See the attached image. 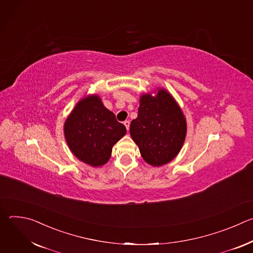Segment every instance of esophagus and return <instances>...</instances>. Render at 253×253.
I'll use <instances>...</instances> for the list:
<instances>
[{
	"label": "esophagus",
	"instance_id": "1",
	"mask_svg": "<svg viewBox=\"0 0 253 253\" xmlns=\"http://www.w3.org/2000/svg\"><path fill=\"white\" fill-rule=\"evenodd\" d=\"M124 125H125L126 129H127V131H128V130H129V127H130V122H129V121H125V122H124Z\"/></svg>",
	"mask_w": 253,
	"mask_h": 253
}]
</instances>
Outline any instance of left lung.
Here are the masks:
<instances>
[{
    "label": "left lung",
    "mask_w": 253,
    "mask_h": 253,
    "mask_svg": "<svg viewBox=\"0 0 253 253\" xmlns=\"http://www.w3.org/2000/svg\"><path fill=\"white\" fill-rule=\"evenodd\" d=\"M186 133L183 111L165 88L140 96L130 135L146 163L159 167L171 162L181 150Z\"/></svg>",
    "instance_id": "obj_1"
}]
</instances>
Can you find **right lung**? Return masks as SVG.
I'll return each instance as SVG.
<instances>
[{"mask_svg":"<svg viewBox=\"0 0 253 253\" xmlns=\"http://www.w3.org/2000/svg\"><path fill=\"white\" fill-rule=\"evenodd\" d=\"M125 134V126L104 106L98 94L84 96L78 101L64 123L69 149L92 167L109 161L113 146Z\"/></svg>","mask_w":253,"mask_h":253,"instance_id":"1","label":"right lung"}]
</instances>
